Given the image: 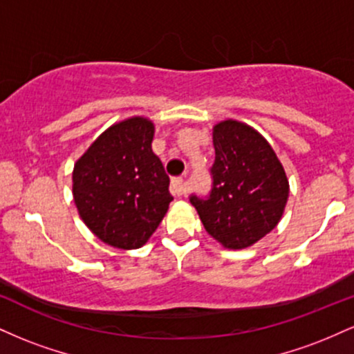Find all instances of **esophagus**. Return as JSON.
<instances>
[{
    "mask_svg": "<svg viewBox=\"0 0 354 354\" xmlns=\"http://www.w3.org/2000/svg\"><path fill=\"white\" fill-rule=\"evenodd\" d=\"M171 193L174 196H183L186 193V183L183 178H173L171 180Z\"/></svg>",
    "mask_w": 354,
    "mask_h": 354,
    "instance_id": "1",
    "label": "esophagus"
}]
</instances>
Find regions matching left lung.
Wrapping results in <instances>:
<instances>
[{
	"label": "left lung",
	"instance_id": "obj_1",
	"mask_svg": "<svg viewBox=\"0 0 354 354\" xmlns=\"http://www.w3.org/2000/svg\"><path fill=\"white\" fill-rule=\"evenodd\" d=\"M213 189L191 196L205 230L228 250L254 245L281 219L290 181L274 149L253 126L236 120L213 126Z\"/></svg>",
	"mask_w": 354,
	"mask_h": 354
}]
</instances>
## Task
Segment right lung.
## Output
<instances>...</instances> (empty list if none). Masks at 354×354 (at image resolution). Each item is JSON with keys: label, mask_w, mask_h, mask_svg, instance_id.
<instances>
[{"label": "right lung", "mask_w": 354, "mask_h": 354, "mask_svg": "<svg viewBox=\"0 0 354 354\" xmlns=\"http://www.w3.org/2000/svg\"><path fill=\"white\" fill-rule=\"evenodd\" d=\"M153 136L149 118H126L104 129L73 168V200L81 219L118 250L143 246L173 201Z\"/></svg>", "instance_id": "right-lung-1"}]
</instances>
